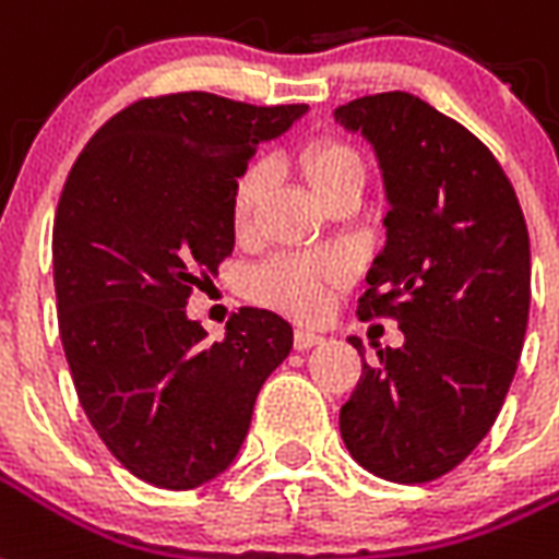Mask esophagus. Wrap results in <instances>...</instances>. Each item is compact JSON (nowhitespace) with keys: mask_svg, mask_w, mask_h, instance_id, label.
Returning a JSON list of instances; mask_svg holds the SVG:
<instances>
[{"mask_svg":"<svg viewBox=\"0 0 559 559\" xmlns=\"http://www.w3.org/2000/svg\"><path fill=\"white\" fill-rule=\"evenodd\" d=\"M318 344H323V335L314 332V329H297L294 332V347L297 349H311L318 347Z\"/></svg>","mask_w":559,"mask_h":559,"instance_id":"34e87169","label":"esophagus"}]
</instances>
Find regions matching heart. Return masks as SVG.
Segmentation results:
<instances>
[{
  "instance_id": "heart-1",
  "label": "heart",
  "mask_w": 559,
  "mask_h": 559,
  "mask_svg": "<svg viewBox=\"0 0 559 559\" xmlns=\"http://www.w3.org/2000/svg\"><path fill=\"white\" fill-rule=\"evenodd\" d=\"M306 183L320 201H326L332 192H341L347 186L365 183V166L349 145L338 140H314L300 151L297 157ZM265 186V166L253 163L236 177L233 183V224L245 227L253 215L259 194ZM335 283H341V267L335 262H311V259L280 257L271 259L253 274L250 292L259 302L274 309L292 311L297 318H311L320 311L323 297Z\"/></svg>"
}]
</instances>
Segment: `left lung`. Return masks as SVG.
Listing matches in <instances>:
<instances>
[{
	"instance_id": "obj_1",
	"label": "left lung",
	"mask_w": 559,
	"mask_h": 559,
	"mask_svg": "<svg viewBox=\"0 0 559 559\" xmlns=\"http://www.w3.org/2000/svg\"><path fill=\"white\" fill-rule=\"evenodd\" d=\"M382 171L384 248L358 297L391 314L405 344L376 349L341 408L349 455L396 484L435 481L481 443L516 373L531 306L522 206L487 145L411 93L341 104Z\"/></svg>"
}]
</instances>
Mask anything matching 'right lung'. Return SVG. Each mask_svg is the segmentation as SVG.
<instances>
[{"instance_id":"obj_1","label":"right lung","mask_w":559,"mask_h":559,"mask_svg":"<svg viewBox=\"0 0 559 559\" xmlns=\"http://www.w3.org/2000/svg\"><path fill=\"white\" fill-rule=\"evenodd\" d=\"M306 110L142 98L95 131L60 192L51 262L78 400L116 461L154 487L224 473L259 388L292 353L276 311L241 309L210 344L186 302L233 253L236 177Z\"/></svg>"}]
</instances>
